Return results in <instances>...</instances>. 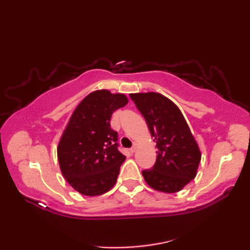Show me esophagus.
Returning a JSON list of instances; mask_svg holds the SVG:
<instances>
[{
	"mask_svg": "<svg viewBox=\"0 0 250 250\" xmlns=\"http://www.w3.org/2000/svg\"><path fill=\"white\" fill-rule=\"evenodd\" d=\"M136 149H137V144H136V143H134V145L131 147L130 151H131V152H135V151H136Z\"/></svg>",
	"mask_w": 250,
	"mask_h": 250,
	"instance_id": "esophagus-1",
	"label": "esophagus"
}]
</instances>
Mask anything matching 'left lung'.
Listing matches in <instances>:
<instances>
[{
  "label": "left lung",
  "mask_w": 250,
  "mask_h": 250,
  "mask_svg": "<svg viewBox=\"0 0 250 250\" xmlns=\"http://www.w3.org/2000/svg\"><path fill=\"white\" fill-rule=\"evenodd\" d=\"M130 98L145 118L158 148L156 163L142 171L143 176L155 190L177 192L195 177L201 161L187 122L177 106L160 93H132Z\"/></svg>",
  "instance_id": "1"
}]
</instances>
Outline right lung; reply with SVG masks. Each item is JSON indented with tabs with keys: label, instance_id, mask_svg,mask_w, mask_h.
<instances>
[{
	"label": "right lung",
	"instance_id": "add662e5",
	"mask_svg": "<svg viewBox=\"0 0 250 250\" xmlns=\"http://www.w3.org/2000/svg\"><path fill=\"white\" fill-rule=\"evenodd\" d=\"M126 103L125 94L98 90L74 110L58 146V160L63 176L79 193L100 195L116 184L125 156L118 150L110 118Z\"/></svg>",
	"mask_w": 250,
	"mask_h": 250
}]
</instances>
